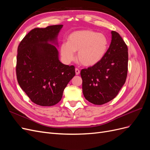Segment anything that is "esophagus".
<instances>
[{"label":"esophagus","mask_w":150,"mask_h":150,"mask_svg":"<svg viewBox=\"0 0 150 150\" xmlns=\"http://www.w3.org/2000/svg\"><path fill=\"white\" fill-rule=\"evenodd\" d=\"M75 71H76V75H79V73H80V70L79 69H78V68H76L75 69Z\"/></svg>","instance_id":"esophagus-1"}]
</instances>
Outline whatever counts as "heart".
<instances>
[{"mask_svg":"<svg viewBox=\"0 0 150 150\" xmlns=\"http://www.w3.org/2000/svg\"><path fill=\"white\" fill-rule=\"evenodd\" d=\"M108 46L106 37L101 33L90 30H82L72 33L67 42L61 46V55L66 62L74 60L75 52H78V59L86 66L97 64L105 55Z\"/></svg>","mask_w":150,"mask_h":150,"instance_id":"obj_1","label":"heart"}]
</instances>
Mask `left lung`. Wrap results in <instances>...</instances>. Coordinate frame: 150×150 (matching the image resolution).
Segmentation results:
<instances>
[{
	"mask_svg": "<svg viewBox=\"0 0 150 150\" xmlns=\"http://www.w3.org/2000/svg\"><path fill=\"white\" fill-rule=\"evenodd\" d=\"M112 40L105 55L97 64L81 71L86 100L101 105L114 99L126 82L128 47L120 35L111 31Z\"/></svg>",
	"mask_w": 150,
	"mask_h": 150,
	"instance_id": "left-lung-1",
	"label": "left lung"
}]
</instances>
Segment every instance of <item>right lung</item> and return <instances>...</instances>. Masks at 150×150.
Wrapping results in <instances>:
<instances>
[{
    "label": "right lung",
    "instance_id": "right-lung-1",
    "mask_svg": "<svg viewBox=\"0 0 150 150\" xmlns=\"http://www.w3.org/2000/svg\"><path fill=\"white\" fill-rule=\"evenodd\" d=\"M62 26L32 29L17 48V82L30 100L39 106H51L59 102L76 74L74 66L61 63L56 47L47 43L56 39Z\"/></svg>",
    "mask_w": 150,
    "mask_h": 150
}]
</instances>
